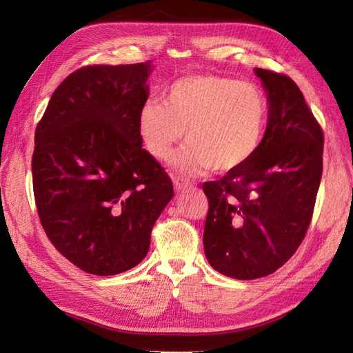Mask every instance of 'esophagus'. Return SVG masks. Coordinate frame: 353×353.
Wrapping results in <instances>:
<instances>
[{"label": "esophagus", "instance_id": "1", "mask_svg": "<svg viewBox=\"0 0 353 353\" xmlns=\"http://www.w3.org/2000/svg\"><path fill=\"white\" fill-rule=\"evenodd\" d=\"M173 183H174V189H176V190H182V189H185V188L189 186V180L185 179V177H182V176H176V177L173 179Z\"/></svg>", "mask_w": 353, "mask_h": 353}]
</instances>
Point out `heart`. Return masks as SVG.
Returning a JSON list of instances; mask_svg holds the SVG:
<instances>
[{
    "label": "heart",
    "instance_id": "obj_1",
    "mask_svg": "<svg viewBox=\"0 0 353 353\" xmlns=\"http://www.w3.org/2000/svg\"><path fill=\"white\" fill-rule=\"evenodd\" d=\"M269 102L250 81L188 75L167 90L164 103L149 100L139 112V132L155 159L165 161L185 139L176 164L186 173H232L248 164L263 142Z\"/></svg>",
    "mask_w": 353,
    "mask_h": 353
}]
</instances>
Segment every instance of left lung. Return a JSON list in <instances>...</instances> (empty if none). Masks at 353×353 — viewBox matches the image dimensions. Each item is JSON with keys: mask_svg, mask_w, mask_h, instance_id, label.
I'll use <instances>...</instances> for the list:
<instances>
[{"mask_svg": "<svg viewBox=\"0 0 353 353\" xmlns=\"http://www.w3.org/2000/svg\"><path fill=\"white\" fill-rule=\"evenodd\" d=\"M266 88L269 119L248 164L203 185L208 198L204 251L235 279L274 274L291 259L314 214L324 133L303 93L284 74L254 69Z\"/></svg>", "mask_w": 353, "mask_h": 353, "instance_id": "8db88e82", "label": "left lung"}]
</instances>
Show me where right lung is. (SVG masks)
I'll return each instance as SVG.
<instances>
[{"mask_svg":"<svg viewBox=\"0 0 353 353\" xmlns=\"http://www.w3.org/2000/svg\"><path fill=\"white\" fill-rule=\"evenodd\" d=\"M149 70L150 62L77 69L54 90L35 128L39 221L59 253L93 275L139 265L174 195L139 132Z\"/></svg>","mask_w":353,"mask_h":353,"instance_id":"right-lung-1","label":"right lung"}]
</instances>
